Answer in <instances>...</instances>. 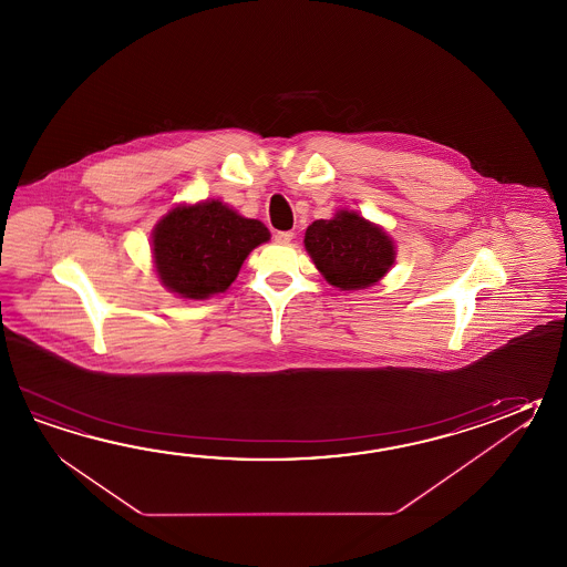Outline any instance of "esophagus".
<instances>
[{
	"label": "esophagus",
	"instance_id": "obj_1",
	"mask_svg": "<svg viewBox=\"0 0 567 567\" xmlns=\"http://www.w3.org/2000/svg\"><path fill=\"white\" fill-rule=\"evenodd\" d=\"M295 238V231L292 230H280L275 234V240L278 244H289Z\"/></svg>",
	"mask_w": 567,
	"mask_h": 567
}]
</instances>
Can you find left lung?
<instances>
[{"instance_id": "left-lung-1", "label": "left lung", "mask_w": 567, "mask_h": 567, "mask_svg": "<svg viewBox=\"0 0 567 567\" xmlns=\"http://www.w3.org/2000/svg\"><path fill=\"white\" fill-rule=\"evenodd\" d=\"M302 243L317 270L339 290L373 287L395 262L392 236L355 209H339L329 220L312 221Z\"/></svg>"}]
</instances>
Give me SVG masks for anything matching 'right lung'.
Instances as JSON below:
<instances>
[{
	"mask_svg": "<svg viewBox=\"0 0 567 567\" xmlns=\"http://www.w3.org/2000/svg\"><path fill=\"white\" fill-rule=\"evenodd\" d=\"M270 231L220 199L177 204L151 231V255L165 289L204 301L230 287L244 260Z\"/></svg>",
	"mask_w": 567,
	"mask_h": 567,
	"instance_id": "add662e5",
	"label": "right lung"
}]
</instances>
